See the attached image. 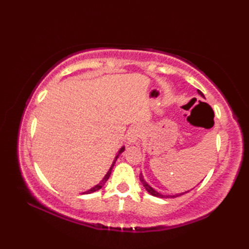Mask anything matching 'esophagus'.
<instances>
[{
  "label": "esophagus",
  "instance_id": "34e87169",
  "mask_svg": "<svg viewBox=\"0 0 249 249\" xmlns=\"http://www.w3.org/2000/svg\"><path fill=\"white\" fill-rule=\"evenodd\" d=\"M141 136V128L139 126H133L127 133V142L129 144H136Z\"/></svg>",
  "mask_w": 249,
  "mask_h": 249
}]
</instances>
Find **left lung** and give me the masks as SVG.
I'll use <instances>...</instances> for the list:
<instances>
[{
    "label": "left lung",
    "mask_w": 249,
    "mask_h": 249,
    "mask_svg": "<svg viewBox=\"0 0 249 249\" xmlns=\"http://www.w3.org/2000/svg\"><path fill=\"white\" fill-rule=\"evenodd\" d=\"M198 94L200 95V96H202V97L204 98L203 93L201 92V91H199V89H198ZM139 178H140V181H141L142 185H143L144 188L147 190V193L151 194L152 196H154V197H157V198H177V197H179V196H183V195H185V194H187V193L190 192V190H187V192H184V193H181V194H177V195H162V194H160V193L156 192V190H155L154 188H153L152 186H150L149 184H147V182L144 179L143 176H142V173H140Z\"/></svg>",
    "instance_id": "1"
}]
</instances>
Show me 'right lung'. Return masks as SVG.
Instances as JSON below:
<instances>
[{"label":"right lung","mask_w":249,"mask_h":249,"mask_svg":"<svg viewBox=\"0 0 249 249\" xmlns=\"http://www.w3.org/2000/svg\"><path fill=\"white\" fill-rule=\"evenodd\" d=\"M125 151V146L123 145L120 149V151L118 152V154H116V156H115V158H114V160H113V162H112V165H111V167H110V169L108 170V172L106 173V176L103 178V179L102 181H100L97 185H95L94 187H92L91 189H89V190H87V192H84V193H82V195H88V194H92V193H95V192H97V190H99L100 188H102L104 185L106 184V182L108 181V178H109V177H110V174H111V171H112V168H113V166H114V163H115V161H116V160H118L119 158V156L122 154V153H123Z\"/></svg>","instance_id":"right-lung-1"}]
</instances>
